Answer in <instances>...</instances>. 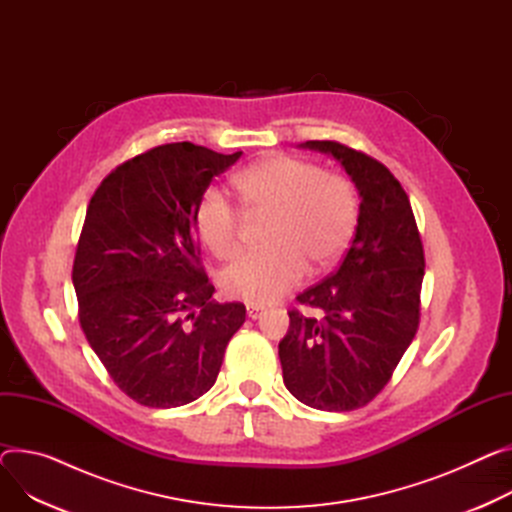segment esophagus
Instances as JSON below:
<instances>
[{
    "mask_svg": "<svg viewBox=\"0 0 512 512\" xmlns=\"http://www.w3.org/2000/svg\"><path fill=\"white\" fill-rule=\"evenodd\" d=\"M246 311H248V318H250V320H258V318L262 316V313H264V307H260V305H248Z\"/></svg>",
    "mask_w": 512,
    "mask_h": 512,
    "instance_id": "1",
    "label": "esophagus"
}]
</instances>
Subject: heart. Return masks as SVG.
Listing matches in <instances>:
<instances>
[{"label":"heart","instance_id":"b5f03b06","mask_svg":"<svg viewBox=\"0 0 512 512\" xmlns=\"http://www.w3.org/2000/svg\"><path fill=\"white\" fill-rule=\"evenodd\" d=\"M233 188L250 215H268L262 250L244 254L221 274L231 299L266 305L297 287L307 264L332 266L348 248L359 221V192L346 176L322 172L316 164L272 155L233 178ZM240 211L215 186L194 207V229L221 260L240 250Z\"/></svg>","mask_w":512,"mask_h":512}]
</instances>
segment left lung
Wrapping results in <instances>:
<instances>
[{"mask_svg":"<svg viewBox=\"0 0 512 512\" xmlns=\"http://www.w3.org/2000/svg\"><path fill=\"white\" fill-rule=\"evenodd\" d=\"M299 147L340 162L361 205L338 270L297 297L320 316L289 311L279 342L283 381L309 408L357 410L385 387L416 336L424 250L408 194L383 164L336 141Z\"/></svg>","mask_w":512,"mask_h":512,"instance_id":"obj_1","label":"left lung"}]
</instances>
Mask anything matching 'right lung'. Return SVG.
<instances>
[{"instance_id":"1","label":"right lung","mask_w":512,"mask_h":512,"mask_svg":"<svg viewBox=\"0 0 512 512\" xmlns=\"http://www.w3.org/2000/svg\"><path fill=\"white\" fill-rule=\"evenodd\" d=\"M188 141L153 147L96 188L73 260L82 330L112 381L149 408L194 402L217 381L244 303L211 301L194 207L240 160Z\"/></svg>"}]
</instances>
